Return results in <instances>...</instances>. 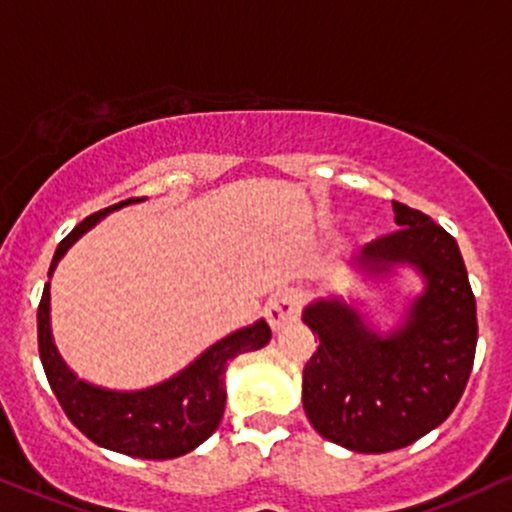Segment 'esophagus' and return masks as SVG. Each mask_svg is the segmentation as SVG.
Masks as SVG:
<instances>
[{
  "label": "esophagus",
  "mask_w": 512,
  "mask_h": 512,
  "mask_svg": "<svg viewBox=\"0 0 512 512\" xmlns=\"http://www.w3.org/2000/svg\"><path fill=\"white\" fill-rule=\"evenodd\" d=\"M300 317V295L295 291H279L269 298L267 303V322L272 329H283L286 324Z\"/></svg>",
  "instance_id": "1"
}]
</instances>
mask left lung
<instances>
[{"mask_svg": "<svg viewBox=\"0 0 512 512\" xmlns=\"http://www.w3.org/2000/svg\"><path fill=\"white\" fill-rule=\"evenodd\" d=\"M398 229L374 238L362 264L384 272L410 262L427 279L403 329L369 334L338 300L303 312L319 348L303 369V408L324 439L357 453L410 446L451 415L477 350V303L458 243L432 217L393 202Z\"/></svg>", "mask_w": 512, "mask_h": 512, "instance_id": "left-lung-1", "label": "left lung"}]
</instances>
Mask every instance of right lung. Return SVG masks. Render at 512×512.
I'll list each match as a JSON object with an SVG mask.
<instances>
[{
  "mask_svg": "<svg viewBox=\"0 0 512 512\" xmlns=\"http://www.w3.org/2000/svg\"><path fill=\"white\" fill-rule=\"evenodd\" d=\"M140 200L143 197H128V200L85 217L69 236L61 240L47 274L54 272L61 255L104 214ZM269 338H272V329L260 319L248 329H240L236 334L226 336L224 341L214 343L197 357L193 365L166 384L138 393H114L83 384L61 362L52 343V331H49V286L42 291L38 305L40 360L61 410L97 446L133 455V458H178L207 441L217 432L221 415H224V372L229 360L240 353L264 348Z\"/></svg>",
  "mask_w": 512,
  "mask_h": 512,
  "instance_id": "obj_1",
  "label": "right lung"
}]
</instances>
